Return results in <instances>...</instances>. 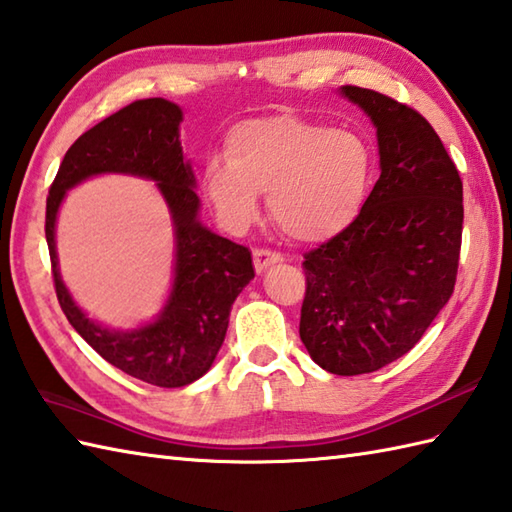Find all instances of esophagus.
I'll use <instances>...</instances> for the list:
<instances>
[{
    "label": "esophagus",
    "instance_id": "1",
    "mask_svg": "<svg viewBox=\"0 0 512 512\" xmlns=\"http://www.w3.org/2000/svg\"><path fill=\"white\" fill-rule=\"evenodd\" d=\"M281 262H284V257H281L279 253H273V250L257 248L253 253V264H255L257 273H264V270H268L270 266L281 264Z\"/></svg>",
    "mask_w": 512,
    "mask_h": 512
}]
</instances>
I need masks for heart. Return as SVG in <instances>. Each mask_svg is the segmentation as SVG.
Returning <instances> with one entry per match:
<instances>
[{
  "mask_svg": "<svg viewBox=\"0 0 512 512\" xmlns=\"http://www.w3.org/2000/svg\"><path fill=\"white\" fill-rule=\"evenodd\" d=\"M376 154L361 134L292 114L250 118L228 129L224 158L202 167L217 220L242 233L257 217V193L288 237L319 244L345 233L369 198Z\"/></svg>",
  "mask_w": 512,
  "mask_h": 512,
  "instance_id": "heart-1",
  "label": "heart"
}]
</instances>
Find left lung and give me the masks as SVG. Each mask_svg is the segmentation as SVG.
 Returning <instances> with one entry per match:
<instances>
[{"mask_svg":"<svg viewBox=\"0 0 512 512\" xmlns=\"http://www.w3.org/2000/svg\"><path fill=\"white\" fill-rule=\"evenodd\" d=\"M376 127L380 178L358 220L306 253L299 334L336 376L407 354L453 295L462 246V180L427 118L389 96L343 85Z\"/></svg>","mask_w":512,"mask_h":512,"instance_id":"8db88e82","label":"left lung"}]
</instances>
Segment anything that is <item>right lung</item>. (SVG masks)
I'll return each mask as SVG.
<instances>
[{
  "mask_svg": "<svg viewBox=\"0 0 512 512\" xmlns=\"http://www.w3.org/2000/svg\"><path fill=\"white\" fill-rule=\"evenodd\" d=\"M180 123V105L167 99L134 101L107 116L63 156L46 202V242L63 314L107 363L156 387H184L209 372L224 343L233 301L255 277L250 250L200 222V198L180 145ZM103 172L156 181L177 239L166 306L154 322L132 331H112L90 320L58 273L53 235L64 193Z\"/></svg>",
  "mask_w": 512,
  "mask_h": 512,
  "instance_id": "obj_1",
  "label": "right lung"
}]
</instances>
